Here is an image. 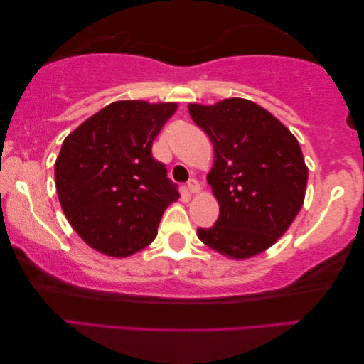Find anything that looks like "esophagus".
<instances>
[{
	"label": "esophagus",
	"instance_id": "obj_1",
	"mask_svg": "<svg viewBox=\"0 0 364 364\" xmlns=\"http://www.w3.org/2000/svg\"><path fill=\"white\" fill-rule=\"evenodd\" d=\"M187 188L190 193H198L200 192V183L196 178H190V181L187 182Z\"/></svg>",
	"mask_w": 364,
	"mask_h": 364
}]
</instances>
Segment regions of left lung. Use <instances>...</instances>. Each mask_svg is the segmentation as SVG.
<instances>
[{"mask_svg":"<svg viewBox=\"0 0 364 364\" xmlns=\"http://www.w3.org/2000/svg\"><path fill=\"white\" fill-rule=\"evenodd\" d=\"M188 112L213 143L206 178L219 203L218 221L196 234L224 256L252 258L274 245L301 210L308 181L301 148L281 121L250 100L192 103Z\"/></svg>","mask_w":364,"mask_h":364,"instance_id":"left-lung-1","label":"left lung"}]
</instances>
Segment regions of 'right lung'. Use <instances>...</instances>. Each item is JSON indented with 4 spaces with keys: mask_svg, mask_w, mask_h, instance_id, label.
I'll list each match as a JSON object with an SVG mask.
<instances>
[{
    "mask_svg": "<svg viewBox=\"0 0 364 364\" xmlns=\"http://www.w3.org/2000/svg\"><path fill=\"white\" fill-rule=\"evenodd\" d=\"M176 103L116 101L65 136L55 164L59 203L85 243L124 258L154 240L178 198L151 145Z\"/></svg>",
    "mask_w": 364,
    "mask_h": 364,
    "instance_id": "1",
    "label": "right lung"
}]
</instances>
